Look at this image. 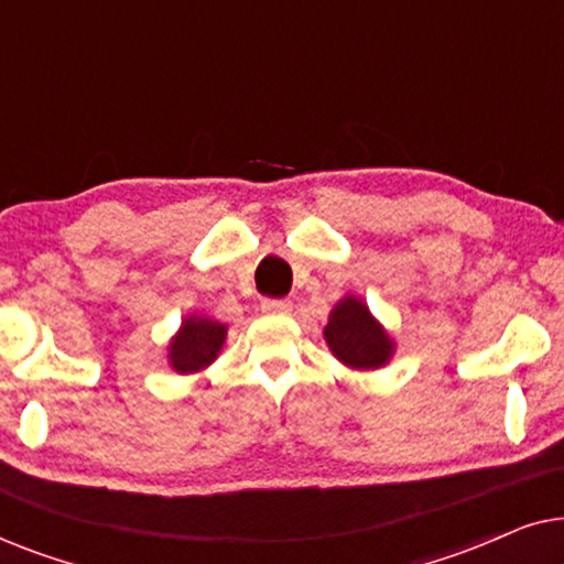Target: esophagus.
Instances as JSON below:
<instances>
[{"mask_svg": "<svg viewBox=\"0 0 564 564\" xmlns=\"http://www.w3.org/2000/svg\"><path fill=\"white\" fill-rule=\"evenodd\" d=\"M290 311H292L290 300H264V303H261V313L267 315H290Z\"/></svg>", "mask_w": 564, "mask_h": 564, "instance_id": "34e87169", "label": "esophagus"}]
</instances>
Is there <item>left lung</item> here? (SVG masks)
<instances>
[{
  "instance_id": "1",
  "label": "left lung",
  "mask_w": 564,
  "mask_h": 564,
  "mask_svg": "<svg viewBox=\"0 0 564 564\" xmlns=\"http://www.w3.org/2000/svg\"><path fill=\"white\" fill-rule=\"evenodd\" d=\"M323 336L334 357L351 369H380L395 351V341L388 336V330L354 295H346L341 303H336Z\"/></svg>"
}]
</instances>
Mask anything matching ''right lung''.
I'll list each match as a JSON object with an SVG mask.
<instances>
[{
  "label": "right lung",
  "instance_id": "obj_1",
  "mask_svg": "<svg viewBox=\"0 0 564 564\" xmlns=\"http://www.w3.org/2000/svg\"><path fill=\"white\" fill-rule=\"evenodd\" d=\"M226 334L228 328L223 323L203 318V315H189L169 341V365L180 375H192L210 367L226 344Z\"/></svg>",
  "mask_w": 564,
  "mask_h": 564
}]
</instances>
